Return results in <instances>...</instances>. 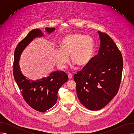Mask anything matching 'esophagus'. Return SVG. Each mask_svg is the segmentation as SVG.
Listing matches in <instances>:
<instances>
[{"mask_svg":"<svg viewBox=\"0 0 134 134\" xmlns=\"http://www.w3.org/2000/svg\"><path fill=\"white\" fill-rule=\"evenodd\" d=\"M68 78H69V79H71L72 78V77H73L72 75V74H68Z\"/></svg>","mask_w":134,"mask_h":134,"instance_id":"esophagus-1","label":"esophagus"}]
</instances>
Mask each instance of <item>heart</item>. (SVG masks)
Masks as SVG:
<instances>
[{
    "label": "heart",
    "instance_id": "obj_1",
    "mask_svg": "<svg viewBox=\"0 0 134 134\" xmlns=\"http://www.w3.org/2000/svg\"><path fill=\"white\" fill-rule=\"evenodd\" d=\"M60 49L55 51L56 63L60 68H64L69 61L80 67L87 65L91 60L95 49V42L90 36L80 33L68 35L61 40Z\"/></svg>",
    "mask_w": 134,
    "mask_h": 134
}]
</instances>
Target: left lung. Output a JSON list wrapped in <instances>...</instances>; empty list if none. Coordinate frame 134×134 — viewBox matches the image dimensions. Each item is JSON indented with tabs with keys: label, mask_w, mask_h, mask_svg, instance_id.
<instances>
[{
	"label": "left lung",
	"mask_w": 134,
	"mask_h": 134,
	"mask_svg": "<svg viewBox=\"0 0 134 134\" xmlns=\"http://www.w3.org/2000/svg\"><path fill=\"white\" fill-rule=\"evenodd\" d=\"M98 54L74 75L77 97L85 107L99 110L117 94L121 80L123 59L120 51L107 34L98 31Z\"/></svg>",
	"instance_id": "8db88e82"
}]
</instances>
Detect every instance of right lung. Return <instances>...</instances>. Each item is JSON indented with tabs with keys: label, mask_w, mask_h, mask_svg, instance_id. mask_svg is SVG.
<instances>
[{
	"label": "right lung",
	"mask_w": 134,
	"mask_h": 134,
	"mask_svg": "<svg viewBox=\"0 0 134 134\" xmlns=\"http://www.w3.org/2000/svg\"><path fill=\"white\" fill-rule=\"evenodd\" d=\"M50 34L55 30L54 27L45 28ZM40 29H34L17 46L15 52L13 65V75L25 102L33 109L44 112L56 103L58 92L63 84L68 80L67 75L63 71H55L47 77L32 81L23 75L19 65L21 54L25 48L37 37L43 36Z\"/></svg>",
	"instance_id": "add662e5"
}]
</instances>
